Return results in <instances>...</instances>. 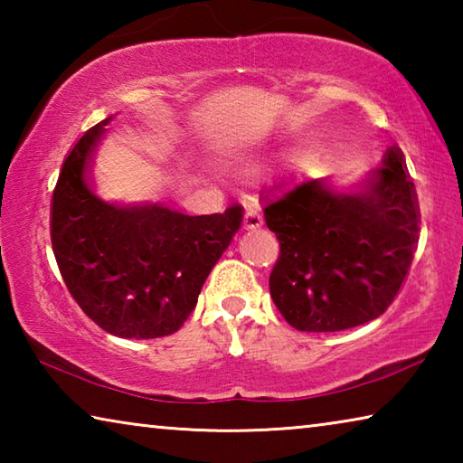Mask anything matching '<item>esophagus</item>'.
<instances>
[{
	"instance_id": "esophagus-1",
	"label": "esophagus",
	"mask_w": 463,
	"mask_h": 463,
	"mask_svg": "<svg viewBox=\"0 0 463 463\" xmlns=\"http://www.w3.org/2000/svg\"><path fill=\"white\" fill-rule=\"evenodd\" d=\"M260 226H263V216L257 208H247L245 210V229L247 231H255L260 229Z\"/></svg>"
}]
</instances>
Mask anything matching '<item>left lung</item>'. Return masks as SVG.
Returning a JSON list of instances; mask_svg holds the SVG:
<instances>
[{"instance_id":"8db88e82","label":"left lung","mask_w":463,"mask_h":463,"mask_svg":"<svg viewBox=\"0 0 463 463\" xmlns=\"http://www.w3.org/2000/svg\"><path fill=\"white\" fill-rule=\"evenodd\" d=\"M261 202L279 241L269 292L294 328L345 331L394 302L420 232L417 192L396 145L355 190L304 177L273 185Z\"/></svg>"}]
</instances>
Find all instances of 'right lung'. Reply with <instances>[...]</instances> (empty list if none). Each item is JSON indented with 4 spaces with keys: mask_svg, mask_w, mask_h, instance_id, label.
I'll return each mask as SVG.
<instances>
[{
    "mask_svg": "<svg viewBox=\"0 0 463 463\" xmlns=\"http://www.w3.org/2000/svg\"><path fill=\"white\" fill-rule=\"evenodd\" d=\"M108 116L65 156L51 202L61 276L81 310L122 339L175 333L242 224V208L187 216L165 203L104 200L88 185L90 156Z\"/></svg>",
    "mask_w": 463,
    "mask_h": 463,
    "instance_id": "right-lung-1",
    "label": "right lung"
}]
</instances>
